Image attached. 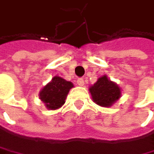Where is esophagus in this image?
Here are the masks:
<instances>
[{
  "label": "esophagus",
  "instance_id": "34e87169",
  "mask_svg": "<svg viewBox=\"0 0 154 154\" xmlns=\"http://www.w3.org/2000/svg\"><path fill=\"white\" fill-rule=\"evenodd\" d=\"M84 84H85L84 79H82V78L78 79V85H79V86H83Z\"/></svg>",
  "mask_w": 154,
  "mask_h": 154
}]
</instances>
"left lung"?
<instances>
[{
	"mask_svg": "<svg viewBox=\"0 0 154 154\" xmlns=\"http://www.w3.org/2000/svg\"><path fill=\"white\" fill-rule=\"evenodd\" d=\"M90 92L94 103L103 107L111 106L121 95L119 87L109 80L106 75L100 78L98 81L90 88Z\"/></svg>",
	"mask_w": 154,
	"mask_h": 154,
	"instance_id": "obj_1",
	"label": "left lung"
}]
</instances>
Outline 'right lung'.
I'll return each instance as SVG.
<instances>
[{"label":"right lung","instance_id":"right-lung-1","mask_svg":"<svg viewBox=\"0 0 154 154\" xmlns=\"http://www.w3.org/2000/svg\"><path fill=\"white\" fill-rule=\"evenodd\" d=\"M73 88L70 81H66L60 76H54L39 93L40 100L45 103L47 108L55 110L64 103L69 90Z\"/></svg>","mask_w":154,"mask_h":154}]
</instances>
